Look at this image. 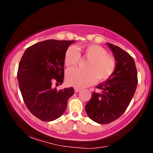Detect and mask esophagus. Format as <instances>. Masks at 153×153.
<instances>
[{
  "label": "esophagus",
  "instance_id": "obj_1",
  "mask_svg": "<svg viewBox=\"0 0 153 153\" xmlns=\"http://www.w3.org/2000/svg\"><path fill=\"white\" fill-rule=\"evenodd\" d=\"M74 90H75V92H79L80 90H81V88H75Z\"/></svg>",
  "mask_w": 153,
  "mask_h": 153
}]
</instances>
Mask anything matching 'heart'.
Masks as SVG:
<instances>
[{"label": "heart", "mask_w": 153, "mask_h": 153, "mask_svg": "<svg viewBox=\"0 0 153 153\" xmlns=\"http://www.w3.org/2000/svg\"><path fill=\"white\" fill-rule=\"evenodd\" d=\"M80 56L88 59L86 70L77 68L67 69L65 74V82L67 85L76 88H84L95 82H102L112 76L116 67V62L112 56L108 55L105 48L98 45H89L77 46H71L65 53L64 63L67 67L76 65Z\"/></svg>", "instance_id": "b5f03b06"}]
</instances>
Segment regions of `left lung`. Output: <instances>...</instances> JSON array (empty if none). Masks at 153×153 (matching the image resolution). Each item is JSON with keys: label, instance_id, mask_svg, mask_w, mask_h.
I'll list each match as a JSON object with an SVG mask.
<instances>
[{"label": "left lung", "instance_id": "obj_1", "mask_svg": "<svg viewBox=\"0 0 153 153\" xmlns=\"http://www.w3.org/2000/svg\"><path fill=\"white\" fill-rule=\"evenodd\" d=\"M114 55L116 67L113 74L97 88L102 92H93L85 106L92 121L107 124L118 119L125 112L136 92L138 75L134 59L117 46L107 43Z\"/></svg>", "mask_w": 153, "mask_h": 153}]
</instances>
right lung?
<instances>
[{"label":"right lung","mask_w":153,"mask_h":153,"mask_svg":"<svg viewBox=\"0 0 153 153\" xmlns=\"http://www.w3.org/2000/svg\"><path fill=\"white\" fill-rule=\"evenodd\" d=\"M74 40H48L30 46L19 62L17 79L23 99L33 115L44 121L60 117L68 99L74 94L73 88L57 90L54 81L63 84L64 56Z\"/></svg>","instance_id":"add662e5"}]
</instances>
